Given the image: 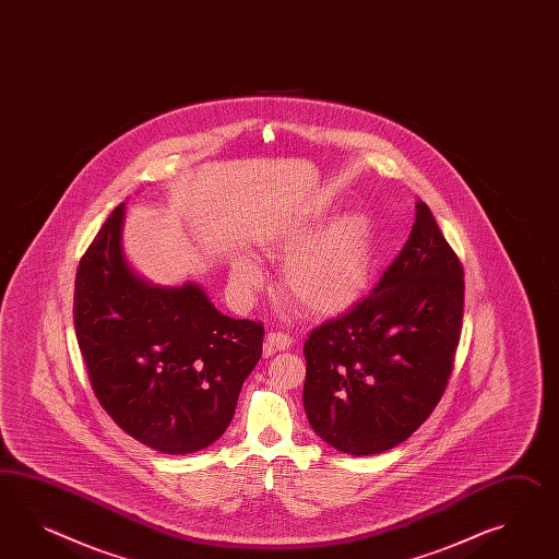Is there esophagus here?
<instances>
[{
  "instance_id": "1",
  "label": "esophagus",
  "mask_w": 559,
  "mask_h": 559,
  "mask_svg": "<svg viewBox=\"0 0 559 559\" xmlns=\"http://www.w3.org/2000/svg\"><path fill=\"white\" fill-rule=\"evenodd\" d=\"M293 345V340L286 335V333H278V331H273V333H269L266 335V340H264V352L266 354H274V352H285Z\"/></svg>"
}]
</instances>
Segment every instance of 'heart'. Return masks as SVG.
I'll return each mask as SVG.
<instances>
[{"mask_svg":"<svg viewBox=\"0 0 559 559\" xmlns=\"http://www.w3.org/2000/svg\"><path fill=\"white\" fill-rule=\"evenodd\" d=\"M328 216V202L317 200L295 216L274 224L260 242L269 257L286 259V295L314 314L343 313L354 307L371 274L368 218L347 212L324 225ZM231 283L240 293L250 295L264 283V271L252 257L240 254L231 260Z\"/></svg>","mask_w":559,"mask_h":559,"instance_id":"1","label":"heart"}]
</instances>
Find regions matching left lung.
I'll return each mask as SVG.
<instances>
[{
	"label": "left lung",
	"mask_w": 559,
	"mask_h": 559,
	"mask_svg": "<svg viewBox=\"0 0 559 559\" xmlns=\"http://www.w3.org/2000/svg\"><path fill=\"white\" fill-rule=\"evenodd\" d=\"M463 307V264L418 200L406 245L369 297L305 341L302 404L314 432L352 456L409 438L444 394Z\"/></svg>",
	"instance_id": "obj_1"
}]
</instances>
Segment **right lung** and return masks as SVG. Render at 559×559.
<instances>
[{
	"mask_svg": "<svg viewBox=\"0 0 559 559\" xmlns=\"http://www.w3.org/2000/svg\"><path fill=\"white\" fill-rule=\"evenodd\" d=\"M124 204L84 252L74 331L100 406L124 432L165 454H190L228 428L262 355L264 329L231 319L195 283L153 285L123 252Z\"/></svg>",
	"mask_w": 559,
	"mask_h": 559,
	"instance_id": "add662e5",
	"label": "right lung"
}]
</instances>
